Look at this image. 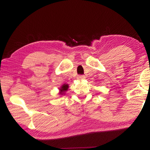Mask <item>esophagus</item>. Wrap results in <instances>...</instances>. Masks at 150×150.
I'll use <instances>...</instances> for the list:
<instances>
[{
	"instance_id": "34e87169",
	"label": "esophagus",
	"mask_w": 150,
	"mask_h": 150,
	"mask_svg": "<svg viewBox=\"0 0 150 150\" xmlns=\"http://www.w3.org/2000/svg\"><path fill=\"white\" fill-rule=\"evenodd\" d=\"M77 79H79V80H83V79H86V76H85L84 75H79L78 76V77H77Z\"/></svg>"
}]
</instances>
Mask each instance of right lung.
<instances>
[{"label": "right lung", "instance_id": "right-lung-1", "mask_svg": "<svg viewBox=\"0 0 150 150\" xmlns=\"http://www.w3.org/2000/svg\"><path fill=\"white\" fill-rule=\"evenodd\" d=\"M68 88H69V85L64 83L62 85V86L59 88V95H65V92L68 90Z\"/></svg>", "mask_w": 150, "mask_h": 150}]
</instances>
